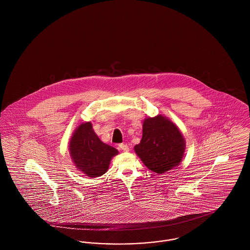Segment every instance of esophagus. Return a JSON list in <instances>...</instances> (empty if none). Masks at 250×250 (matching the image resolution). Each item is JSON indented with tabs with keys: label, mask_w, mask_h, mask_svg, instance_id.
Segmentation results:
<instances>
[{
	"label": "esophagus",
	"mask_w": 250,
	"mask_h": 250,
	"mask_svg": "<svg viewBox=\"0 0 250 250\" xmlns=\"http://www.w3.org/2000/svg\"><path fill=\"white\" fill-rule=\"evenodd\" d=\"M119 148L122 151H124V152H128V151H129V148H128L127 144H125V143H121V144H119Z\"/></svg>",
	"instance_id": "1"
}]
</instances>
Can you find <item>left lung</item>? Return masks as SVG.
Here are the masks:
<instances>
[{
	"label": "left lung",
	"instance_id": "1",
	"mask_svg": "<svg viewBox=\"0 0 250 250\" xmlns=\"http://www.w3.org/2000/svg\"><path fill=\"white\" fill-rule=\"evenodd\" d=\"M134 150L150 170L162 174L180 165L186 140L175 124L159 114L144 119L143 138Z\"/></svg>",
	"mask_w": 250,
	"mask_h": 250
}]
</instances>
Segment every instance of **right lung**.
<instances>
[{"mask_svg":"<svg viewBox=\"0 0 250 250\" xmlns=\"http://www.w3.org/2000/svg\"><path fill=\"white\" fill-rule=\"evenodd\" d=\"M68 145L74 165L90 178L107 172L110 160L119 153L114 147L100 141L91 122L83 123L75 129Z\"/></svg>","mask_w":250,"mask_h":250,"instance_id":"right-lung-1","label":"right lung"}]
</instances>
